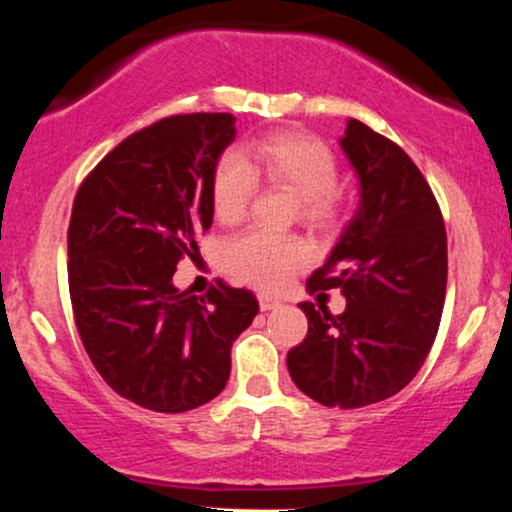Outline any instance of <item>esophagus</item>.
I'll return each instance as SVG.
<instances>
[{
  "label": "esophagus",
  "instance_id": "obj_1",
  "mask_svg": "<svg viewBox=\"0 0 512 512\" xmlns=\"http://www.w3.org/2000/svg\"><path fill=\"white\" fill-rule=\"evenodd\" d=\"M257 299H260V309L262 311H274V309H278V306H281V302H278V299L269 297V295H260Z\"/></svg>",
  "mask_w": 512,
  "mask_h": 512
}]
</instances>
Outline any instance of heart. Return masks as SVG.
I'll return each mask as SVG.
<instances>
[{
	"instance_id": "1",
	"label": "heart",
	"mask_w": 512,
	"mask_h": 512,
	"mask_svg": "<svg viewBox=\"0 0 512 512\" xmlns=\"http://www.w3.org/2000/svg\"><path fill=\"white\" fill-rule=\"evenodd\" d=\"M276 182L299 196L304 220L327 222L337 215L339 168L335 154L309 135L276 133L217 161L213 210L220 222L241 220L255 196L257 180ZM309 245L299 236L269 229H248L224 245V264L241 281L262 290H278L309 260Z\"/></svg>"
}]
</instances>
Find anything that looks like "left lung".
<instances>
[{"mask_svg":"<svg viewBox=\"0 0 512 512\" xmlns=\"http://www.w3.org/2000/svg\"><path fill=\"white\" fill-rule=\"evenodd\" d=\"M339 147L360 201L306 290L342 288L346 309L299 304L309 332L288 353V372L316 403L356 410L403 391L424 365L445 306L447 234L403 149L358 119L346 121Z\"/></svg>","mask_w":512,"mask_h":512,"instance_id":"left-lung-1","label":"left lung"}]
</instances>
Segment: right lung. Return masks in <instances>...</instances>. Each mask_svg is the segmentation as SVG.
Returning a JSON list of instances; mask_svg holds the SVG:
<instances>
[{"label":"right lung","instance_id":"right-lung-1","mask_svg":"<svg viewBox=\"0 0 512 512\" xmlns=\"http://www.w3.org/2000/svg\"><path fill=\"white\" fill-rule=\"evenodd\" d=\"M236 138L231 114H180L133 133L79 187L67 231V278L84 349L121 398L187 412L227 386L231 344L260 304L217 281L177 290L182 255L213 224V175Z\"/></svg>","mask_w":512,"mask_h":512}]
</instances>
